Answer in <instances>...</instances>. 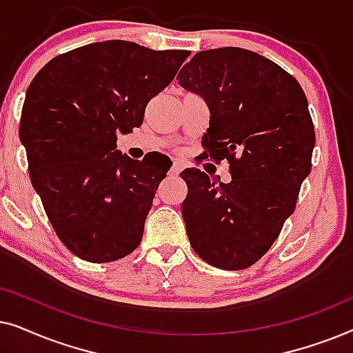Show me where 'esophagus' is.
<instances>
[{
	"instance_id": "esophagus-1",
	"label": "esophagus",
	"mask_w": 353,
	"mask_h": 353,
	"mask_svg": "<svg viewBox=\"0 0 353 353\" xmlns=\"http://www.w3.org/2000/svg\"><path fill=\"white\" fill-rule=\"evenodd\" d=\"M183 170V167H181V163L180 162H173V165H172V168H170V175L172 176H178L180 175V172Z\"/></svg>"
}]
</instances>
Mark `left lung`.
<instances>
[{
    "label": "left lung",
    "instance_id": "1",
    "mask_svg": "<svg viewBox=\"0 0 353 353\" xmlns=\"http://www.w3.org/2000/svg\"><path fill=\"white\" fill-rule=\"evenodd\" d=\"M176 80L209 105L202 157L226 159L231 173L221 183L194 167L181 172L188 238L204 262L244 270L272 248L312 170L305 93L273 61L233 46L197 52Z\"/></svg>",
    "mask_w": 353,
    "mask_h": 353
}]
</instances>
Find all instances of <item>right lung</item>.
Returning a JSON list of instances; mask_svg holds the SVG:
<instances>
[{
	"instance_id": "right-lung-1",
	"label": "right lung",
	"mask_w": 353,
	"mask_h": 353,
	"mask_svg": "<svg viewBox=\"0 0 353 353\" xmlns=\"http://www.w3.org/2000/svg\"><path fill=\"white\" fill-rule=\"evenodd\" d=\"M190 54L91 43L56 56L28 86L19 137L32 185L56 234L81 260L114 262L141 243L172 162L159 152L133 161L117 151V132L141 127L148 103Z\"/></svg>"
}]
</instances>
